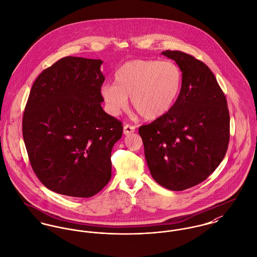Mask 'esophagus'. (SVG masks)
Listing matches in <instances>:
<instances>
[{
	"label": "esophagus",
	"mask_w": 257,
	"mask_h": 257,
	"mask_svg": "<svg viewBox=\"0 0 257 257\" xmlns=\"http://www.w3.org/2000/svg\"><path fill=\"white\" fill-rule=\"evenodd\" d=\"M136 132V127L134 125H131V124H124L123 126V134L125 136H128L131 134H134Z\"/></svg>",
	"instance_id": "34e87169"
}]
</instances>
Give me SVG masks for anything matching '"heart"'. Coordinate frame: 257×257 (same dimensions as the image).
Here are the masks:
<instances>
[{
	"instance_id": "obj_1",
	"label": "heart",
	"mask_w": 257,
	"mask_h": 257,
	"mask_svg": "<svg viewBox=\"0 0 257 257\" xmlns=\"http://www.w3.org/2000/svg\"><path fill=\"white\" fill-rule=\"evenodd\" d=\"M115 84H104L101 95L109 112L118 115L127 106L140 117L153 120L162 117L173 106L182 86V72L169 61L132 60L117 69Z\"/></svg>"
}]
</instances>
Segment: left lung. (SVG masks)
I'll list each match as a JSON object with an SVG mask.
<instances>
[{"label":"left lung","instance_id":"1","mask_svg":"<svg viewBox=\"0 0 257 257\" xmlns=\"http://www.w3.org/2000/svg\"><path fill=\"white\" fill-rule=\"evenodd\" d=\"M162 55L180 67L181 91L165 115L141 125L139 133L152 178L180 191L205 181L224 159L230 115L225 94L203 62L181 51Z\"/></svg>","mask_w":257,"mask_h":257}]
</instances>
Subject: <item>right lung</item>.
<instances>
[{
  "mask_svg": "<svg viewBox=\"0 0 257 257\" xmlns=\"http://www.w3.org/2000/svg\"><path fill=\"white\" fill-rule=\"evenodd\" d=\"M101 60L65 57L34 81L23 135L30 165L50 190L90 197L112 173L111 152L122 123L101 107Z\"/></svg>",
  "mask_w": 257,
  "mask_h": 257,
  "instance_id": "obj_1",
  "label": "right lung"
}]
</instances>
